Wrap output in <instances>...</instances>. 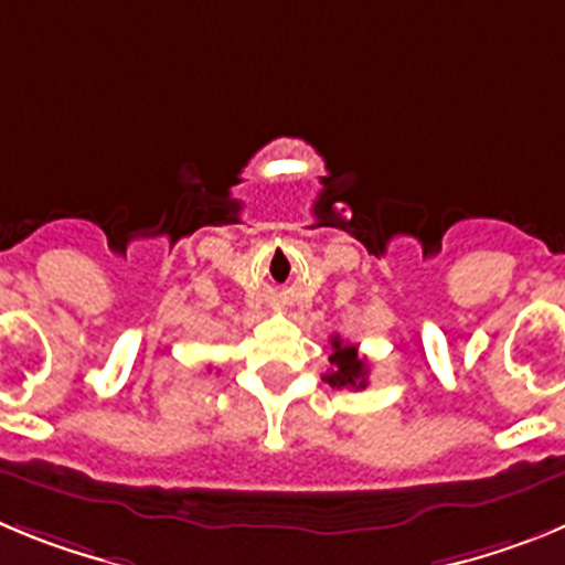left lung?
<instances>
[{
  "label": "left lung",
  "instance_id": "obj_1",
  "mask_svg": "<svg viewBox=\"0 0 565 565\" xmlns=\"http://www.w3.org/2000/svg\"><path fill=\"white\" fill-rule=\"evenodd\" d=\"M331 344V371L322 379H326L331 387H339V391H342V387H356V391L367 387V362L359 356L356 344L342 342L339 337H333Z\"/></svg>",
  "mask_w": 565,
  "mask_h": 565
}]
</instances>
